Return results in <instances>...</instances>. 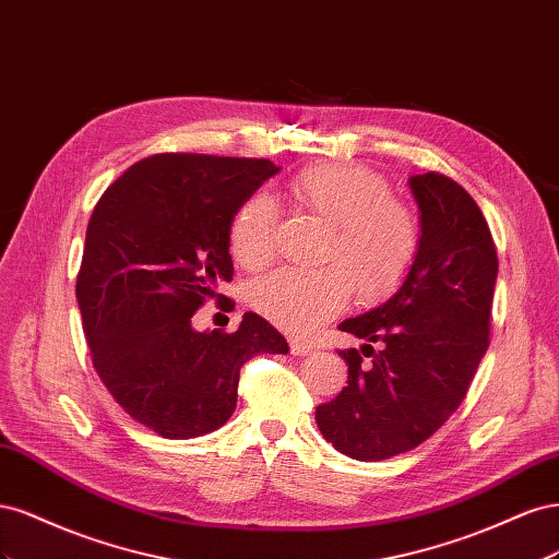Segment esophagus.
<instances>
[{
  "label": "esophagus",
  "mask_w": 559,
  "mask_h": 559,
  "mask_svg": "<svg viewBox=\"0 0 559 559\" xmlns=\"http://www.w3.org/2000/svg\"><path fill=\"white\" fill-rule=\"evenodd\" d=\"M292 354H296V357H306V354H310L314 349V343L312 341H300V337H292Z\"/></svg>",
  "instance_id": "34e87169"
}]
</instances>
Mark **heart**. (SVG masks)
<instances>
[{
  "label": "heart",
  "instance_id": "obj_1",
  "mask_svg": "<svg viewBox=\"0 0 559 559\" xmlns=\"http://www.w3.org/2000/svg\"><path fill=\"white\" fill-rule=\"evenodd\" d=\"M296 207L329 224L319 267H282L251 284V308L280 329L308 333L345 308L352 292L361 302L392 296L417 261L421 230L411 205L389 193L373 170L352 163H319L284 186ZM277 207L263 193L249 195L230 224V251L247 270H261L275 251Z\"/></svg>",
  "mask_w": 559,
  "mask_h": 559
}]
</instances>
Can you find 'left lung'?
<instances>
[{"instance_id": "8db88e82", "label": "left lung", "mask_w": 559, "mask_h": 559, "mask_svg": "<svg viewBox=\"0 0 559 559\" xmlns=\"http://www.w3.org/2000/svg\"><path fill=\"white\" fill-rule=\"evenodd\" d=\"M421 212L417 261L380 308L337 329L380 343L371 361L341 349L347 384L317 405V427L352 460L380 462L425 443L460 408L489 345L497 247L480 207L441 173L411 177Z\"/></svg>"}]
</instances>
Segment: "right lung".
I'll return each instance as SVG.
<instances>
[{
  "label": "right lung",
  "mask_w": 559,
  "mask_h": 559,
  "mask_svg": "<svg viewBox=\"0 0 559 559\" xmlns=\"http://www.w3.org/2000/svg\"><path fill=\"white\" fill-rule=\"evenodd\" d=\"M277 170L265 158L156 154L128 167L93 210L76 275L91 359L114 401L163 438L226 425L240 368L289 352L257 312L233 333L191 324L207 298L226 302L216 289L233 280V216Z\"/></svg>",
  "instance_id": "obj_1"
}]
</instances>
